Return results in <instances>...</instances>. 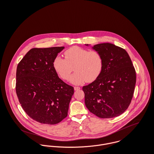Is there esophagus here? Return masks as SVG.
I'll use <instances>...</instances> for the list:
<instances>
[{
    "label": "esophagus",
    "instance_id": "34e87169",
    "mask_svg": "<svg viewBox=\"0 0 154 154\" xmlns=\"http://www.w3.org/2000/svg\"><path fill=\"white\" fill-rule=\"evenodd\" d=\"M79 89H80V87H74L75 91H77V90H79Z\"/></svg>",
    "mask_w": 154,
    "mask_h": 154
}]
</instances>
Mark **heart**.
Returning <instances> with one entry per match:
<instances>
[{
  "mask_svg": "<svg viewBox=\"0 0 154 154\" xmlns=\"http://www.w3.org/2000/svg\"><path fill=\"white\" fill-rule=\"evenodd\" d=\"M64 55L65 59L60 56L54 58L53 67L62 79L68 80L73 67L75 72L70 78V82L73 84L79 85L85 81L93 82L102 72L103 58L97 51H89L73 46L66 50Z\"/></svg>",
  "mask_w": 154,
  "mask_h": 154,
  "instance_id": "heart-1",
  "label": "heart"
}]
</instances>
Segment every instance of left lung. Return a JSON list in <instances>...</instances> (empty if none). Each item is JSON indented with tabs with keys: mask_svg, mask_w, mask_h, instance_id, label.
Segmentation results:
<instances>
[{
	"mask_svg": "<svg viewBox=\"0 0 154 154\" xmlns=\"http://www.w3.org/2000/svg\"><path fill=\"white\" fill-rule=\"evenodd\" d=\"M92 48L102 55L103 67L94 82L82 88L85 106L100 118L117 117L131 103L136 80L135 69L127 51L120 47L106 43Z\"/></svg>",
	"mask_w": 154,
	"mask_h": 154,
	"instance_id": "8db88e82",
	"label": "left lung"
}]
</instances>
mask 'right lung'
<instances>
[{"mask_svg":"<svg viewBox=\"0 0 154 154\" xmlns=\"http://www.w3.org/2000/svg\"><path fill=\"white\" fill-rule=\"evenodd\" d=\"M64 48H31L17 66L19 101L27 115L40 123L55 125L67 116L74 89L59 78L53 65Z\"/></svg>","mask_w":154,"mask_h":154,"instance_id":"add662e5","label":"right lung"}]
</instances>
